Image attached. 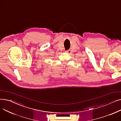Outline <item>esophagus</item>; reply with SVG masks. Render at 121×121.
<instances>
[{
  "label": "esophagus",
  "mask_w": 121,
  "mask_h": 121,
  "mask_svg": "<svg viewBox=\"0 0 121 121\" xmlns=\"http://www.w3.org/2000/svg\"><path fill=\"white\" fill-rule=\"evenodd\" d=\"M66 52L68 53H71V50L70 49H69L66 51Z\"/></svg>",
  "instance_id": "34e87169"
}]
</instances>
